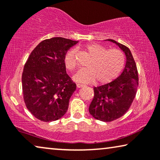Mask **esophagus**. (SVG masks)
<instances>
[{"label":"esophagus","instance_id":"1","mask_svg":"<svg viewBox=\"0 0 160 160\" xmlns=\"http://www.w3.org/2000/svg\"><path fill=\"white\" fill-rule=\"evenodd\" d=\"M76 86H77L78 88H81V87H84V84H76Z\"/></svg>","mask_w":160,"mask_h":160}]
</instances>
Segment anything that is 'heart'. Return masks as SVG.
Masks as SVG:
<instances>
[{
  "label": "heart",
  "instance_id": "obj_1",
  "mask_svg": "<svg viewBox=\"0 0 160 160\" xmlns=\"http://www.w3.org/2000/svg\"><path fill=\"white\" fill-rule=\"evenodd\" d=\"M92 58L87 65L88 68L80 70L73 79L79 83H97L104 84L115 79L123 69L125 60L121 51L118 49H107L98 43H89L84 47ZM65 68L73 71L76 68V50L68 52L64 58Z\"/></svg>",
  "mask_w": 160,
  "mask_h": 160
}]
</instances>
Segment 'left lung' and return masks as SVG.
I'll return each mask as SVG.
<instances>
[{"mask_svg": "<svg viewBox=\"0 0 160 160\" xmlns=\"http://www.w3.org/2000/svg\"><path fill=\"white\" fill-rule=\"evenodd\" d=\"M108 41L118 45L126 55L124 71L113 82L94 87L93 100L89 108L95 119L111 122L122 117L132 104L138 86V75L134 58L128 47L112 39Z\"/></svg>", "mask_w": 160, "mask_h": 160, "instance_id": "left-lung-1", "label": "left lung"}]
</instances>
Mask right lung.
I'll return each instance as SVG.
<instances>
[{"label": "right lung", "instance_id": "right-lung-1", "mask_svg": "<svg viewBox=\"0 0 160 160\" xmlns=\"http://www.w3.org/2000/svg\"><path fill=\"white\" fill-rule=\"evenodd\" d=\"M78 41L54 37L30 53L22 76L25 106L36 119L49 122L65 115L76 84L66 73L64 58Z\"/></svg>", "mask_w": 160, "mask_h": 160}]
</instances>
